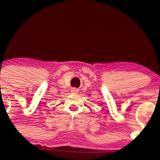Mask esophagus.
<instances>
[{"label":"esophagus","instance_id":"esophagus-1","mask_svg":"<svg viewBox=\"0 0 160 160\" xmlns=\"http://www.w3.org/2000/svg\"><path fill=\"white\" fill-rule=\"evenodd\" d=\"M71 92H75V93H78L79 89L77 88H72L71 89Z\"/></svg>","mask_w":160,"mask_h":160}]
</instances>
